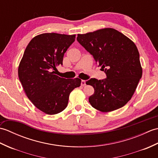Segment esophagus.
<instances>
[{
  "mask_svg": "<svg viewBox=\"0 0 158 158\" xmlns=\"http://www.w3.org/2000/svg\"><path fill=\"white\" fill-rule=\"evenodd\" d=\"M85 81H84V80H82L81 81V85H82V86H84V85H85L86 84H85Z\"/></svg>",
  "mask_w": 158,
  "mask_h": 158,
  "instance_id": "esophagus-1",
  "label": "esophagus"
}]
</instances>
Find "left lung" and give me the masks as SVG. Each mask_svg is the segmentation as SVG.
Wrapping results in <instances>:
<instances>
[{
  "label": "left lung",
  "mask_w": 158,
  "mask_h": 158,
  "mask_svg": "<svg viewBox=\"0 0 158 158\" xmlns=\"http://www.w3.org/2000/svg\"><path fill=\"white\" fill-rule=\"evenodd\" d=\"M77 41L92 55L106 78H92L86 84L94 93L89 102L96 109L110 112L123 106L132 98L143 70L136 45L117 30L110 28L78 35Z\"/></svg>",
  "instance_id": "left-lung-1"
}]
</instances>
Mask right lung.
<instances>
[{"instance_id":"obj_1","label":"right lung","mask_w":158,"mask_h":158,"mask_svg":"<svg viewBox=\"0 0 158 158\" xmlns=\"http://www.w3.org/2000/svg\"><path fill=\"white\" fill-rule=\"evenodd\" d=\"M75 40V35L36 36L26 47L19 63L18 76L25 94L36 108L48 115L64 110L70 92L81 85L79 78L66 79L55 73Z\"/></svg>"}]
</instances>
